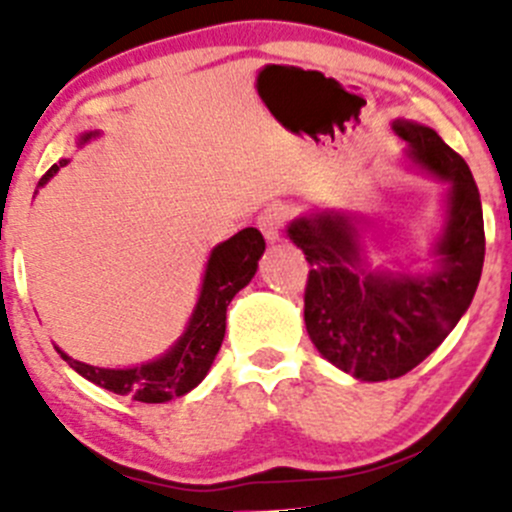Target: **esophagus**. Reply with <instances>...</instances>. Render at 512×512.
Returning <instances> with one entry per match:
<instances>
[{
	"label": "esophagus",
	"instance_id": "obj_1",
	"mask_svg": "<svg viewBox=\"0 0 512 512\" xmlns=\"http://www.w3.org/2000/svg\"><path fill=\"white\" fill-rule=\"evenodd\" d=\"M287 220V208L285 205H267L260 215H257V227L265 235L267 242H277L280 240V232L285 227Z\"/></svg>",
	"mask_w": 512,
	"mask_h": 512
}]
</instances>
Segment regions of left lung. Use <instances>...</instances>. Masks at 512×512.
I'll list each match as a JSON object with an SVG mask.
<instances>
[{"mask_svg":"<svg viewBox=\"0 0 512 512\" xmlns=\"http://www.w3.org/2000/svg\"><path fill=\"white\" fill-rule=\"evenodd\" d=\"M409 158L446 180V225L428 275L374 270L359 220L337 210L304 215L287 235L309 262L304 324L319 354L361 381L409 374L471 307L485 257L483 208L468 163L433 128L394 121Z\"/></svg>","mask_w":512,"mask_h":512,"instance_id":"1","label":"left lung"}]
</instances>
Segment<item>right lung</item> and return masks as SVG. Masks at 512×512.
<instances>
[{
	"instance_id": "add662e5",
	"label": "right lung",
	"mask_w": 512,
	"mask_h": 512,
	"mask_svg": "<svg viewBox=\"0 0 512 512\" xmlns=\"http://www.w3.org/2000/svg\"><path fill=\"white\" fill-rule=\"evenodd\" d=\"M94 136L96 133H84L81 143ZM61 165H66V160H59V165H51L44 178L39 180V185H44ZM262 252H265V237L255 227H245L210 252L193 317H190L183 337L160 359L133 366V369H98V366L71 359L59 347H56V352L84 379L94 381L96 386L113 391V394L131 396L133 401L165 404L175 396L188 394L205 379V374L213 366L215 354L220 352V344L225 337L227 304L242 287L250 285Z\"/></svg>"
}]
</instances>
